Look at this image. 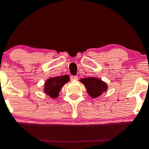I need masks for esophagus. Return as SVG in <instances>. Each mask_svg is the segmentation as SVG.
<instances>
[{
    "label": "esophagus",
    "instance_id": "1",
    "mask_svg": "<svg viewBox=\"0 0 149 149\" xmlns=\"http://www.w3.org/2000/svg\"><path fill=\"white\" fill-rule=\"evenodd\" d=\"M78 79V76H70V80L71 81H76Z\"/></svg>",
    "mask_w": 149,
    "mask_h": 149
}]
</instances>
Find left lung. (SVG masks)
I'll return each mask as SVG.
<instances>
[{"instance_id":"obj_1","label":"left lung","mask_w":149,"mask_h":149,"mask_svg":"<svg viewBox=\"0 0 149 149\" xmlns=\"http://www.w3.org/2000/svg\"><path fill=\"white\" fill-rule=\"evenodd\" d=\"M80 82L84 85L88 95L92 98H96L100 96L108 89L107 84L97 77L81 79Z\"/></svg>"}]
</instances>
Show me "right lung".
Here are the masks:
<instances>
[{"label":"right lung","mask_w":149,"mask_h":149,"mask_svg":"<svg viewBox=\"0 0 149 149\" xmlns=\"http://www.w3.org/2000/svg\"><path fill=\"white\" fill-rule=\"evenodd\" d=\"M70 81L68 75L49 78L44 85V92L52 98H57L62 87Z\"/></svg>","instance_id":"1"}]
</instances>
